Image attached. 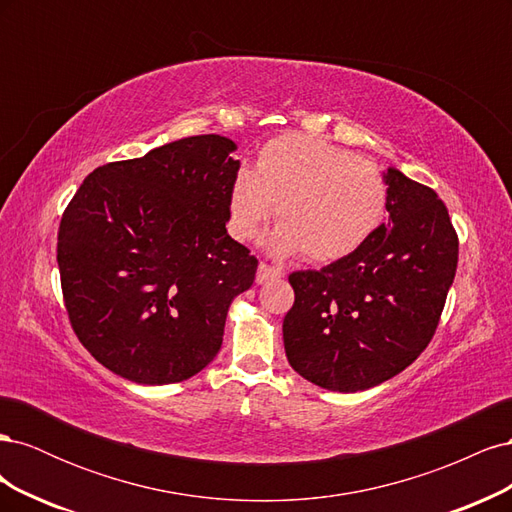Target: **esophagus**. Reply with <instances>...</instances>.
I'll return each mask as SVG.
<instances>
[{
  "label": "esophagus",
  "instance_id": "34e87169",
  "mask_svg": "<svg viewBox=\"0 0 512 512\" xmlns=\"http://www.w3.org/2000/svg\"><path fill=\"white\" fill-rule=\"evenodd\" d=\"M280 277H284L282 269L271 267V265H267V262H260V265H258V273H256V282L258 284H267L271 280H280Z\"/></svg>",
  "mask_w": 512,
  "mask_h": 512
}]
</instances>
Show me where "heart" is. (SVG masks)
I'll return each mask as SVG.
<instances>
[{"label": "heart", "mask_w": 512, "mask_h": 512, "mask_svg": "<svg viewBox=\"0 0 512 512\" xmlns=\"http://www.w3.org/2000/svg\"><path fill=\"white\" fill-rule=\"evenodd\" d=\"M275 205V254L303 252L335 262L376 235L389 207L382 170L322 138L288 132L260 149L256 170L241 168L228 196L230 232L245 241L269 220Z\"/></svg>", "instance_id": "obj_1"}]
</instances>
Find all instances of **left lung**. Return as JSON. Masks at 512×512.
Returning a JSON list of instances; mask_svg holds the SVG:
<instances>
[{
	"instance_id": "left-lung-1",
	"label": "left lung",
	"mask_w": 512,
	"mask_h": 512,
	"mask_svg": "<svg viewBox=\"0 0 512 512\" xmlns=\"http://www.w3.org/2000/svg\"><path fill=\"white\" fill-rule=\"evenodd\" d=\"M384 179L389 224L354 254L288 277V363L329 391H365L414 363L438 329L455 280L459 241L446 205L397 168Z\"/></svg>"
}]
</instances>
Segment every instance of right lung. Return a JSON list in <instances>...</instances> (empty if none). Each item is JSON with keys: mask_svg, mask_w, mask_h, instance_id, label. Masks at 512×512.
I'll list each match as a JSON object with an SVG mask.
<instances>
[{"mask_svg": "<svg viewBox=\"0 0 512 512\" xmlns=\"http://www.w3.org/2000/svg\"><path fill=\"white\" fill-rule=\"evenodd\" d=\"M235 149L226 136L200 134L98 166L61 215L66 312L113 374L181 382L220 352L228 307L258 269L226 232Z\"/></svg>", "mask_w": 512, "mask_h": 512, "instance_id": "right-lung-1", "label": "right lung"}]
</instances>
